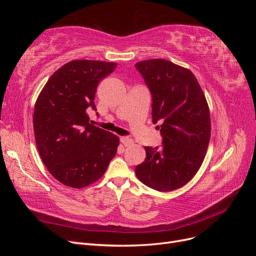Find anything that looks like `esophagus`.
I'll use <instances>...</instances> for the list:
<instances>
[{"label":"esophagus","instance_id":"34e87169","mask_svg":"<svg viewBox=\"0 0 256 256\" xmlns=\"http://www.w3.org/2000/svg\"><path fill=\"white\" fill-rule=\"evenodd\" d=\"M120 142H122V144H124L125 146H130V145L134 144L132 138H127V136H122L120 138Z\"/></svg>","mask_w":256,"mask_h":256}]
</instances>
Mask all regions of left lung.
<instances>
[{"label":"left lung","mask_w":256,"mask_h":256,"mask_svg":"<svg viewBox=\"0 0 256 256\" xmlns=\"http://www.w3.org/2000/svg\"><path fill=\"white\" fill-rule=\"evenodd\" d=\"M136 68L152 92V122L162 146H145L146 158L136 174L147 187L173 191L190 182L203 164L210 140V114L204 92L189 69L154 58Z\"/></svg>","instance_id":"8db88e82"}]
</instances>
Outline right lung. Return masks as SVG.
Masks as SVG:
<instances>
[{
  "label": "right lung",
  "instance_id": "right-lung-1",
  "mask_svg": "<svg viewBox=\"0 0 256 256\" xmlns=\"http://www.w3.org/2000/svg\"><path fill=\"white\" fill-rule=\"evenodd\" d=\"M116 63L76 60L54 72L38 96L34 134L38 152L60 182L84 188L102 177L118 152L120 138L92 125L98 83L114 72Z\"/></svg>",
  "mask_w": 256,
  "mask_h": 256
}]
</instances>
